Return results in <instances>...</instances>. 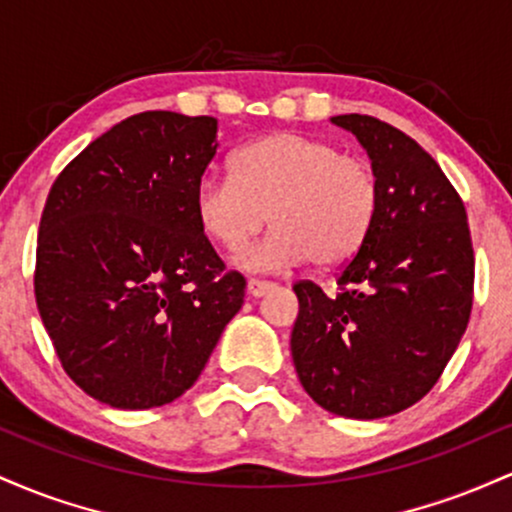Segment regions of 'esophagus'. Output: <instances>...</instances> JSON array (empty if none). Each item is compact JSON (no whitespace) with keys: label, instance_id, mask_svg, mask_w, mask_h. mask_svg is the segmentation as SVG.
Listing matches in <instances>:
<instances>
[{"label":"esophagus","instance_id":"34e87169","mask_svg":"<svg viewBox=\"0 0 512 512\" xmlns=\"http://www.w3.org/2000/svg\"><path fill=\"white\" fill-rule=\"evenodd\" d=\"M272 289H274V284H269V281H260V279H250L248 281V296L250 298L267 296V293Z\"/></svg>","mask_w":512,"mask_h":512}]
</instances>
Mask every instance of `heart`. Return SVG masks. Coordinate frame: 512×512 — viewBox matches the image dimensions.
Listing matches in <instances>:
<instances>
[{
  "instance_id": "obj_1",
  "label": "heart",
  "mask_w": 512,
  "mask_h": 512,
  "mask_svg": "<svg viewBox=\"0 0 512 512\" xmlns=\"http://www.w3.org/2000/svg\"><path fill=\"white\" fill-rule=\"evenodd\" d=\"M231 175L199 180L195 216L204 236L228 252L259 232L264 218L273 223L260 244L233 257L245 272L349 260L366 240L380 202L378 175L366 158L298 132H274L243 146Z\"/></svg>"
}]
</instances>
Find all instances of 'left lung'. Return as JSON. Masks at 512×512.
Masks as SVG:
<instances>
[{
  "mask_svg": "<svg viewBox=\"0 0 512 512\" xmlns=\"http://www.w3.org/2000/svg\"><path fill=\"white\" fill-rule=\"evenodd\" d=\"M366 149L380 202L366 240L339 272V293L293 286L291 356L303 390L346 419L404 411L455 354L474 289L467 211L414 139L370 115H337Z\"/></svg>",
  "mask_w": 512,
  "mask_h": 512,
  "instance_id": "8db88e82",
  "label": "left lung"
}]
</instances>
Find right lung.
<instances>
[{"instance_id": "obj_1", "label": "right lung", "mask_w": 512, "mask_h": 512, "mask_svg": "<svg viewBox=\"0 0 512 512\" xmlns=\"http://www.w3.org/2000/svg\"><path fill=\"white\" fill-rule=\"evenodd\" d=\"M214 117L149 110L101 134L45 202L35 303L88 397L151 409L195 385L245 279L223 272L195 216L219 149Z\"/></svg>"}]
</instances>
